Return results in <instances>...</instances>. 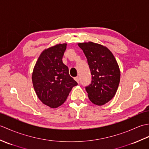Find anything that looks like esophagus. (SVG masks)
<instances>
[{
  "instance_id": "1",
  "label": "esophagus",
  "mask_w": 149,
  "mask_h": 149,
  "mask_svg": "<svg viewBox=\"0 0 149 149\" xmlns=\"http://www.w3.org/2000/svg\"><path fill=\"white\" fill-rule=\"evenodd\" d=\"M74 79H75V81H76L78 83H79V81H80V78H79V77H78V76H77V77H75L74 78Z\"/></svg>"
}]
</instances>
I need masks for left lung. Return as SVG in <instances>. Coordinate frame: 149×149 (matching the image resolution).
<instances>
[{"label": "left lung", "instance_id": "8db88e82", "mask_svg": "<svg viewBox=\"0 0 149 149\" xmlns=\"http://www.w3.org/2000/svg\"><path fill=\"white\" fill-rule=\"evenodd\" d=\"M86 56L91 75V83L85 87L90 100L102 106L115 96L118 89L120 72L110 50L93 42L78 44Z\"/></svg>", "mask_w": 149, "mask_h": 149}]
</instances>
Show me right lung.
I'll return each mask as SVG.
<instances>
[{"label": "right lung", "instance_id": "right-lung-1", "mask_svg": "<svg viewBox=\"0 0 149 149\" xmlns=\"http://www.w3.org/2000/svg\"><path fill=\"white\" fill-rule=\"evenodd\" d=\"M66 44H58L42 52L34 66L32 81L38 97L45 105L56 108L64 103L77 83L69 75L62 58Z\"/></svg>", "mask_w": 149, "mask_h": 149}]
</instances>
